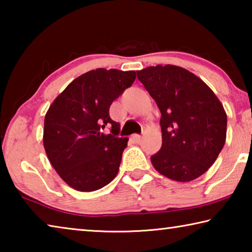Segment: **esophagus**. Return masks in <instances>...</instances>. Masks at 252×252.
Listing matches in <instances>:
<instances>
[{"instance_id":"esophagus-1","label":"esophagus","mask_w":252,"mask_h":252,"mask_svg":"<svg viewBox=\"0 0 252 252\" xmlns=\"http://www.w3.org/2000/svg\"><path fill=\"white\" fill-rule=\"evenodd\" d=\"M130 140L133 143H138V142H140V140H141V135H140V134H132Z\"/></svg>"}]
</instances>
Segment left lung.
Masks as SVG:
<instances>
[{"label": "left lung", "instance_id": "8db88e82", "mask_svg": "<svg viewBox=\"0 0 252 252\" xmlns=\"http://www.w3.org/2000/svg\"><path fill=\"white\" fill-rule=\"evenodd\" d=\"M136 75L161 112L162 146L151 157L153 167L180 182L202 176L225 142L221 102L201 79L180 66H149Z\"/></svg>", "mask_w": 252, "mask_h": 252}]
</instances>
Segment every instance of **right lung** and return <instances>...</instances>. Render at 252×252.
Here are the masks:
<instances>
[{
	"mask_svg": "<svg viewBox=\"0 0 252 252\" xmlns=\"http://www.w3.org/2000/svg\"><path fill=\"white\" fill-rule=\"evenodd\" d=\"M134 71L96 69L72 81L45 114L43 144L51 164L67 185L90 192L113 180L127 138L109 110L134 82ZM109 127L110 133L104 129Z\"/></svg>",
	"mask_w": 252,
	"mask_h": 252,
	"instance_id": "1",
	"label": "right lung"
}]
</instances>
